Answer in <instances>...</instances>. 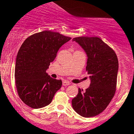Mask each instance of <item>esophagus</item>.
Instances as JSON below:
<instances>
[{"label":"esophagus","instance_id":"34e87169","mask_svg":"<svg viewBox=\"0 0 134 134\" xmlns=\"http://www.w3.org/2000/svg\"><path fill=\"white\" fill-rule=\"evenodd\" d=\"M70 83L69 82V81H66V80H65V81H64L62 82V85L64 86H69L70 85Z\"/></svg>","mask_w":134,"mask_h":134}]
</instances>
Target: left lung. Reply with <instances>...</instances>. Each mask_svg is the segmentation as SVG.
Returning a JSON list of instances; mask_svg holds the SVG:
<instances>
[{"label":"left lung","instance_id":"8db88e82","mask_svg":"<svg viewBox=\"0 0 134 134\" xmlns=\"http://www.w3.org/2000/svg\"><path fill=\"white\" fill-rule=\"evenodd\" d=\"M72 41L86 53V70L91 81L86 91L79 89V93L72 100V108L83 117H92L104 111L114 96L118 58L115 52L98 37L82 36Z\"/></svg>","mask_w":134,"mask_h":134}]
</instances>
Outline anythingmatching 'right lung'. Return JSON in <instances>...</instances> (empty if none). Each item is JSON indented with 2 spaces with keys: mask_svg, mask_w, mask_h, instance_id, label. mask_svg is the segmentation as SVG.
I'll return each mask as SVG.
<instances>
[{
  "mask_svg": "<svg viewBox=\"0 0 134 134\" xmlns=\"http://www.w3.org/2000/svg\"><path fill=\"white\" fill-rule=\"evenodd\" d=\"M70 39L46 30L23 42L16 57L15 80L18 95L26 105L34 109L46 107L60 89L62 81L53 79L46 71L60 48Z\"/></svg>",
  "mask_w": 134,
  "mask_h": 134,
  "instance_id": "1",
  "label": "right lung"
}]
</instances>
